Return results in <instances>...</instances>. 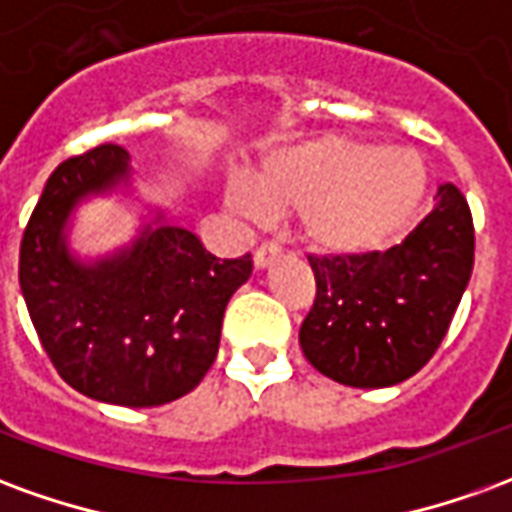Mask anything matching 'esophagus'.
I'll return each instance as SVG.
<instances>
[{
  "instance_id": "1",
  "label": "esophagus",
  "mask_w": 512,
  "mask_h": 512,
  "mask_svg": "<svg viewBox=\"0 0 512 512\" xmlns=\"http://www.w3.org/2000/svg\"><path fill=\"white\" fill-rule=\"evenodd\" d=\"M279 252H282V249H279L277 241H263V244L255 249V266L257 268L271 266V263L279 257Z\"/></svg>"
}]
</instances>
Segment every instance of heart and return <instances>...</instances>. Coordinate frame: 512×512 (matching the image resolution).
I'll use <instances>...</instances> for the list:
<instances>
[{
  "label": "heart",
  "mask_w": 512,
  "mask_h": 512,
  "mask_svg": "<svg viewBox=\"0 0 512 512\" xmlns=\"http://www.w3.org/2000/svg\"><path fill=\"white\" fill-rule=\"evenodd\" d=\"M428 164L417 150L321 136L271 150L252 189L230 183L235 213H299L301 233L321 255L373 252L414 222L428 194Z\"/></svg>",
  "instance_id": "1"
}]
</instances>
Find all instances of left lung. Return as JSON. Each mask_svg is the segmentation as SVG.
Instances as JSON below:
<instances>
[{"label": "left lung", "mask_w": 512, "mask_h": 512, "mask_svg": "<svg viewBox=\"0 0 512 512\" xmlns=\"http://www.w3.org/2000/svg\"><path fill=\"white\" fill-rule=\"evenodd\" d=\"M315 301L299 343L337 384L381 389L428 365L474 266L469 202L452 183L400 244L365 255H310Z\"/></svg>", "instance_id": "1"}]
</instances>
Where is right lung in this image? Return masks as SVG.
Returning a JSON list of instances; mask_svg holds the SVG:
<instances>
[{"mask_svg": "<svg viewBox=\"0 0 512 512\" xmlns=\"http://www.w3.org/2000/svg\"><path fill=\"white\" fill-rule=\"evenodd\" d=\"M128 161L120 145H98L51 172L21 238L18 282L62 381L101 403L150 408L183 397L211 370L224 307L252 274V255L219 260L158 213L115 255L73 257V208L128 183Z\"/></svg>", "mask_w": 512, "mask_h": 512, "instance_id": "right-lung-1", "label": "right lung"}]
</instances>
